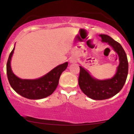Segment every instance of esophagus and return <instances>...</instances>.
I'll return each mask as SVG.
<instances>
[{
    "mask_svg": "<svg viewBox=\"0 0 134 134\" xmlns=\"http://www.w3.org/2000/svg\"><path fill=\"white\" fill-rule=\"evenodd\" d=\"M69 62H70V63H76V62H77V58L76 57H72L70 58V59H69Z\"/></svg>",
    "mask_w": 134,
    "mask_h": 134,
    "instance_id": "1",
    "label": "esophagus"
}]
</instances>
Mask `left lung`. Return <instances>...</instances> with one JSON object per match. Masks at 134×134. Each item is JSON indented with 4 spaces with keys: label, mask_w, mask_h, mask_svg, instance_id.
<instances>
[{
    "label": "left lung",
    "mask_w": 134,
    "mask_h": 134,
    "mask_svg": "<svg viewBox=\"0 0 134 134\" xmlns=\"http://www.w3.org/2000/svg\"><path fill=\"white\" fill-rule=\"evenodd\" d=\"M102 41L107 43L118 54L119 65L116 72L111 79L99 80L91 76L89 71L81 66L79 85L84 94L94 100L110 98L120 91L125 83L128 74L127 55L121 45L107 35H99Z\"/></svg>",
    "instance_id": "left-lung-1"
}]
</instances>
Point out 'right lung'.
<instances>
[{
	"mask_svg": "<svg viewBox=\"0 0 134 134\" xmlns=\"http://www.w3.org/2000/svg\"><path fill=\"white\" fill-rule=\"evenodd\" d=\"M14 47L7 63V74L11 87L16 93L29 99H40L52 94L57 87L62 73L68 65L65 62L54 68L50 72L36 79H23L16 76L11 68V60Z\"/></svg>",
	"mask_w": 134,
	"mask_h": 134,
	"instance_id": "right-lung-1",
	"label": "right lung"
}]
</instances>
